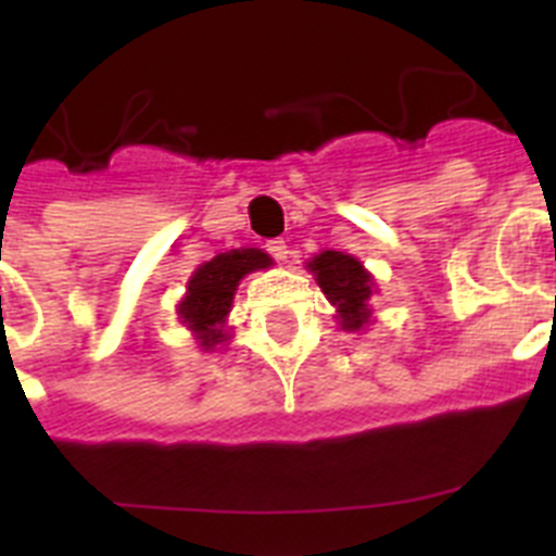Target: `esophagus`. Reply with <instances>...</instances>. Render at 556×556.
Instances as JSON below:
<instances>
[{
  "label": "esophagus",
  "instance_id": "esophagus-1",
  "mask_svg": "<svg viewBox=\"0 0 556 556\" xmlns=\"http://www.w3.org/2000/svg\"><path fill=\"white\" fill-rule=\"evenodd\" d=\"M267 253L273 255L275 262H287V258H289V248H287V242H283V239H269Z\"/></svg>",
  "mask_w": 556,
  "mask_h": 556
}]
</instances>
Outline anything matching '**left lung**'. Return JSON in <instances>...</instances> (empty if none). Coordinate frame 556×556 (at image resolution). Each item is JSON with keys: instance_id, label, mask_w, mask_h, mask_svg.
<instances>
[{"instance_id": "left-lung-1", "label": "left lung", "mask_w": 556, "mask_h": 556, "mask_svg": "<svg viewBox=\"0 0 556 556\" xmlns=\"http://www.w3.org/2000/svg\"><path fill=\"white\" fill-rule=\"evenodd\" d=\"M320 283L331 306H337V320L342 331H362L370 323L372 275L353 255L339 250H323L306 264Z\"/></svg>"}]
</instances>
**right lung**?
Returning <instances> with one entry per match:
<instances>
[{
    "label": "right lung",
    "instance_id": "add662e5",
    "mask_svg": "<svg viewBox=\"0 0 556 556\" xmlns=\"http://www.w3.org/2000/svg\"><path fill=\"white\" fill-rule=\"evenodd\" d=\"M269 264H273V258L264 250L242 248L214 255L211 262L194 269V275L186 283V298L178 306V317L200 339V348L211 351L228 339L225 317H228L230 303H233L236 287L244 275L253 273V269H267Z\"/></svg>",
    "mask_w": 556,
    "mask_h": 556
}]
</instances>
